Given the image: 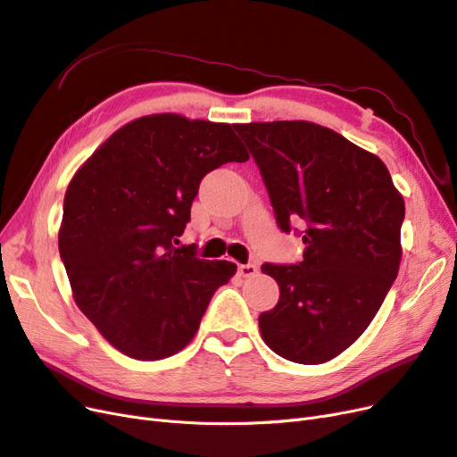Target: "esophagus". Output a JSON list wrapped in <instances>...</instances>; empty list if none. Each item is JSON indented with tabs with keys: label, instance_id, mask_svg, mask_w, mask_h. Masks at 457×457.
Wrapping results in <instances>:
<instances>
[{
	"label": "esophagus",
	"instance_id": "34e87169",
	"mask_svg": "<svg viewBox=\"0 0 457 457\" xmlns=\"http://www.w3.org/2000/svg\"><path fill=\"white\" fill-rule=\"evenodd\" d=\"M238 272L244 278H252V276L257 274V267L252 265V262H247V265H238Z\"/></svg>",
	"mask_w": 457,
	"mask_h": 457
}]
</instances>
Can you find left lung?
<instances>
[{
  "label": "left lung",
  "instance_id": "left-lung-1",
  "mask_svg": "<svg viewBox=\"0 0 457 457\" xmlns=\"http://www.w3.org/2000/svg\"><path fill=\"white\" fill-rule=\"evenodd\" d=\"M282 232L303 220L295 265L265 262L280 287L262 341L286 361L322 364L364 334L398 274L404 200L385 163L312 121L237 123Z\"/></svg>",
  "mask_w": 457,
  "mask_h": 457
}]
</instances>
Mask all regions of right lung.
<instances>
[{"label": "right lung", "mask_w": 457, "mask_h": 457, "mask_svg": "<svg viewBox=\"0 0 457 457\" xmlns=\"http://www.w3.org/2000/svg\"><path fill=\"white\" fill-rule=\"evenodd\" d=\"M228 123L154 114L118 129L68 185L59 252L79 311L137 361L181 351L237 265L177 245L202 179L247 162Z\"/></svg>", "instance_id": "1"}]
</instances>
